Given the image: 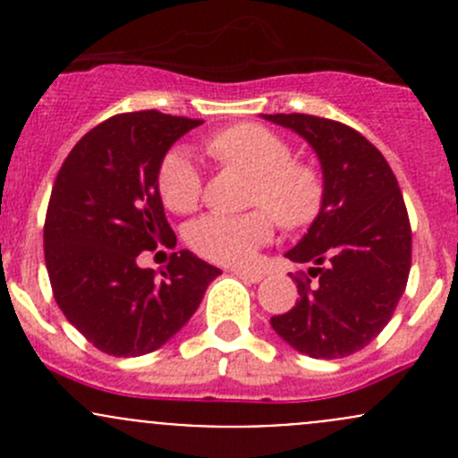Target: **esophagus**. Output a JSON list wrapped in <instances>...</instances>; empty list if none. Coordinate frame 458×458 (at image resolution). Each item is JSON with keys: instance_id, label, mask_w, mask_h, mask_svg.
<instances>
[{"instance_id": "34e87169", "label": "esophagus", "mask_w": 458, "mask_h": 458, "mask_svg": "<svg viewBox=\"0 0 458 458\" xmlns=\"http://www.w3.org/2000/svg\"><path fill=\"white\" fill-rule=\"evenodd\" d=\"M233 272L234 276H239V279H243V281H248V284H259V281L263 279L261 276V272H250V270H242V267H233Z\"/></svg>"}]
</instances>
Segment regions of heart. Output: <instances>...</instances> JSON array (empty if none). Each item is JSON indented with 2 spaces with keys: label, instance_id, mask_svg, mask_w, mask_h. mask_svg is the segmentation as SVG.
Returning a JSON list of instances; mask_svg holds the SVG:
<instances>
[{
  "label": "heart",
  "instance_id": "heart-1",
  "mask_svg": "<svg viewBox=\"0 0 458 458\" xmlns=\"http://www.w3.org/2000/svg\"><path fill=\"white\" fill-rule=\"evenodd\" d=\"M210 150L224 164L252 174L250 203L263 208L246 215H206L188 230V243L201 257L228 266H248L275 233L299 230L317 219L323 203V179L306 161L293 159L281 135L259 123H237L216 132ZM159 195L174 212L195 210L201 199V173L191 152L174 148L159 165ZM276 216L272 217L271 215Z\"/></svg>",
  "mask_w": 458,
  "mask_h": 458
}]
</instances>
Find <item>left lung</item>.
Listing matches in <instances>:
<instances>
[{"label":"left lung","mask_w":458,"mask_h":458,"mask_svg":"<svg viewBox=\"0 0 458 458\" xmlns=\"http://www.w3.org/2000/svg\"><path fill=\"white\" fill-rule=\"evenodd\" d=\"M312 146L323 173V203L290 261L312 263L299 279L293 310L272 330L312 359H341L366 348L387 326L403 294L412 230L394 173L361 132L315 114H261Z\"/></svg>","instance_id":"1"}]
</instances>
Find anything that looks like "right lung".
Segmentation results:
<instances>
[{"instance_id":"right-lung-1","label":"right lung","mask_w":458,"mask_h":458,"mask_svg":"<svg viewBox=\"0 0 458 458\" xmlns=\"http://www.w3.org/2000/svg\"><path fill=\"white\" fill-rule=\"evenodd\" d=\"M199 119L141 110L86 132L55 179L44 255L57 306L113 357H141L173 339L221 275L191 250L170 255L161 279L137 259L177 237L159 195V165Z\"/></svg>"}]
</instances>
